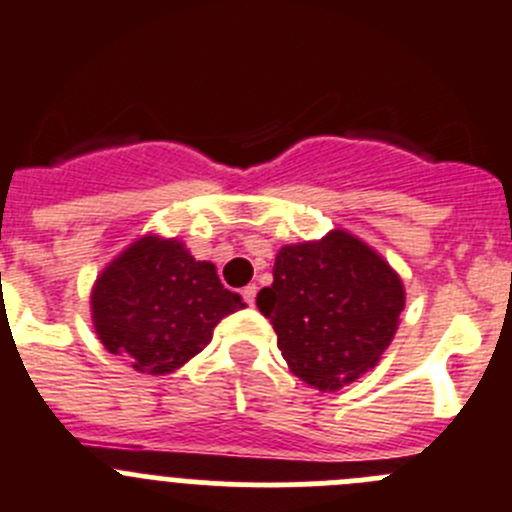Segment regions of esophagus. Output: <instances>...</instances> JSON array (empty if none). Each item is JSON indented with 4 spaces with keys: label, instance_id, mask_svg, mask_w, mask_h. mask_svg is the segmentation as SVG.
Instances as JSON below:
<instances>
[{
    "label": "esophagus",
    "instance_id": "34e87169",
    "mask_svg": "<svg viewBox=\"0 0 512 512\" xmlns=\"http://www.w3.org/2000/svg\"><path fill=\"white\" fill-rule=\"evenodd\" d=\"M256 291H259V289H256V284H248V286H246V289H243V291H241L243 301H246V304H248V306H253V304H256Z\"/></svg>",
    "mask_w": 512,
    "mask_h": 512
}]
</instances>
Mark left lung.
I'll return each instance as SVG.
<instances>
[{
	"instance_id": "left-lung-1",
	"label": "left lung",
	"mask_w": 512,
	"mask_h": 512,
	"mask_svg": "<svg viewBox=\"0 0 512 512\" xmlns=\"http://www.w3.org/2000/svg\"><path fill=\"white\" fill-rule=\"evenodd\" d=\"M256 306L274 324L291 372L337 392L377 367L405 309V286L374 248L337 228L281 248L274 284Z\"/></svg>"
}]
</instances>
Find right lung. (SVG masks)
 Returning <instances> with one entry per match:
<instances>
[{
	"instance_id": "obj_1",
	"label": "right lung",
	"mask_w": 512,
	"mask_h": 512,
	"mask_svg": "<svg viewBox=\"0 0 512 512\" xmlns=\"http://www.w3.org/2000/svg\"><path fill=\"white\" fill-rule=\"evenodd\" d=\"M102 347L135 372L170 374L196 357L218 321L243 309L216 266L196 261L178 238L143 236L97 276L90 296Z\"/></svg>"
}]
</instances>
